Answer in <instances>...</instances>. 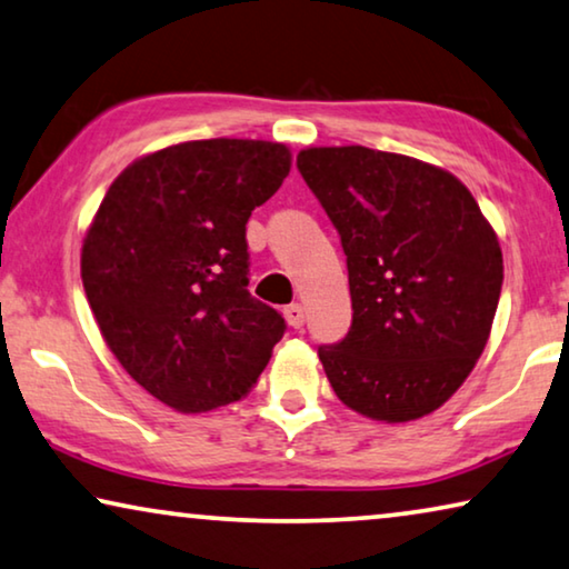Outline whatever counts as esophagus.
Segmentation results:
<instances>
[{
    "instance_id": "1",
    "label": "esophagus",
    "mask_w": 569,
    "mask_h": 569,
    "mask_svg": "<svg viewBox=\"0 0 569 569\" xmlns=\"http://www.w3.org/2000/svg\"><path fill=\"white\" fill-rule=\"evenodd\" d=\"M286 321L291 325L293 329H301L307 325V309L301 307V303H291V307H286Z\"/></svg>"
}]
</instances>
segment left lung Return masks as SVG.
Returning <instances> with one entry per match:
<instances>
[{
    "label": "left lung",
    "instance_id": "obj_1",
    "mask_svg": "<svg viewBox=\"0 0 569 569\" xmlns=\"http://www.w3.org/2000/svg\"><path fill=\"white\" fill-rule=\"evenodd\" d=\"M296 166L339 232L352 327L319 360L345 406L401 423L439 409L486 350L503 256L478 201L398 152L307 148Z\"/></svg>",
    "mask_w": 569,
    "mask_h": 569
}]
</instances>
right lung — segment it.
Here are the masks:
<instances>
[{
	"instance_id": "add662e5",
	"label": "right lung",
	"mask_w": 569,
	"mask_h": 569,
	"mask_svg": "<svg viewBox=\"0 0 569 569\" xmlns=\"http://www.w3.org/2000/svg\"><path fill=\"white\" fill-rule=\"evenodd\" d=\"M288 171L281 142L193 140L134 160L99 203L81 250L89 307L130 378L176 411L248 396L286 332L248 291L244 224Z\"/></svg>"
}]
</instances>
